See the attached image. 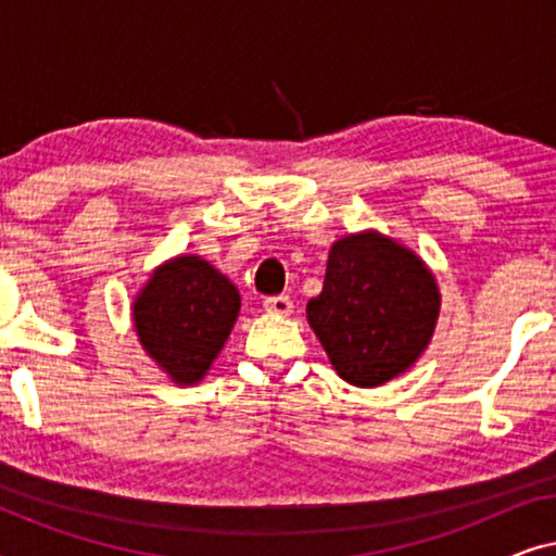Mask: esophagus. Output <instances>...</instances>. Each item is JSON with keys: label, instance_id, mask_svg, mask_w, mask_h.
Returning a JSON list of instances; mask_svg holds the SVG:
<instances>
[{"label": "esophagus", "instance_id": "esophagus-1", "mask_svg": "<svg viewBox=\"0 0 556 556\" xmlns=\"http://www.w3.org/2000/svg\"><path fill=\"white\" fill-rule=\"evenodd\" d=\"M263 308L268 311V314L288 316L293 311V301L288 299V295H268V299L263 301Z\"/></svg>", "mask_w": 556, "mask_h": 556}]
</instances>
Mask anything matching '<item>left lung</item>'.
<instances>
[{"instance_id":"1","label":"left lung","mask_w":556,"mask_h":556,"mask_svg":"<svg viewBox=\"0 0 556 556\" xmlns=\"http://www.w3.org/2000/svg\"><path fill=\"white\" fill-rule=\"evenodd\" d=\"M308 324L344 382L379 387L428 349L440 314L435 276L413 250L375 230L331 245Z\"/></svg>"}]
</instances>
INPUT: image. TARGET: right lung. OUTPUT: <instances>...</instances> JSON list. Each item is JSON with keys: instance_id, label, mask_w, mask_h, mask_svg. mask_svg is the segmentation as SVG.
I'll return each mask as SVG.
<instances>
[{"instance_id": "add662e5", "label": "right lung", "mask_w": 556, "mask_h": 556, "mask_svg": "<svg viewBox=\"0 0 556 556\" xmlns=\"http://www.w3.org/2000/svg\"><path fill=\"white\" fill-rule=\"evenodd\" d=\"M238 314V288L200 255L159 265L134 301L143 352L177 384H197L207 375Z\"/></svg>"}]
</instances>
